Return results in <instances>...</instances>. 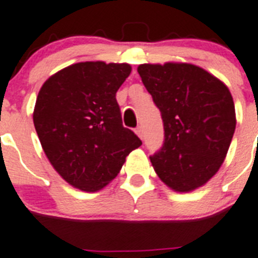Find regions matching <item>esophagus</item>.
<instances>
[{
	"instance_id": "1",
	"label": "esophagus",
	"mask_w": 258,
	"mask_h": 258,
	"mask_svg": "<svg viewBox=\"0 0 258 258\" xmlns=\"http://www.w3.org/2000/svg\"><path fill=\"white\" fill-rule=\"evenodd\" d=\"M135 133H136V135L139 136L140 139H143V128H142V127H138V128L135 130Z\"/></svg>"
}]
</instances>
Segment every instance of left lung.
Returning <instances> with one entry per match:
<instances>
[{
    "instance_id": "obj_1",
    "label": "left lung",
    "mask_w": 258,
    "mask_h": 258,
    "mask_svg": "<svg viewBox=\"0 0 258 258\" xmlns=\"http://www.w3.org/2000/svg\"><path fill=\"white\" fill-rule=\"evenodd\" d=\"M138 73L161 111L165 140L151 162L174 191L206 185L222 166L236 127L229 89L190 62L140 64Z\"/></svg>"
}]
</instances>
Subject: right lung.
I'll return each instance as SVG.
<instances>
[{
  "label": "right lung",
  "instance_id": "1",
  "mask_svg": "<svg viewBox=\"0 0 258 258\" xmlns=\"http://www.w3.org/2000/svg\"><path fill=\"white\" fill-rule=\"evenodd\" d=\"M131 69L127 62H76L39 90L32 114L36 134L53 169L76 189H103L142 146L123 127L115 98Z\"/></svg>",
  "mask_w": 258,
  "mask_h": 258
}]
</instances>
